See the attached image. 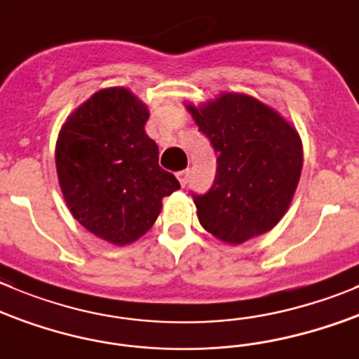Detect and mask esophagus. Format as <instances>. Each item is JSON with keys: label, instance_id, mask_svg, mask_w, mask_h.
<instances>
[{"label": "esophagus", "instance_id": "34e87169", "mask_svg": "<svg viewBox=\"0 0 359 359\" xmlns=\"http://www.w3.org/2000/svg\"><path fill=\"white\" fill-rule=\"evenodd\" d=\"M176 177L180 180V183H182V187H185L187 183H189V177H190V170L185 169V170H180V172L176 174Z\"/></svg>", "mask_w": 359, "mask_h": 359}]
</instances>
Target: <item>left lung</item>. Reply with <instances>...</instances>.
Returning <instances> with one entry per match:
<instances>
[{"label":"left lung","mask_w":359,"mask_h":359,"mask_svg":"<svg viewBox=\"0 0 359 359\" xmlns=\"http://www.w3.org/2000/svg\"><path fill=\"white\" fill-rule=\"evenodd\" d=\"M189 109L217 155L213 185L206 194L192 192L201 225L231 245L275 227L302 174L298 132L247 95L225 93L204 107Z\"/></svg>","instance_id":"obj_1"}]
</instances>
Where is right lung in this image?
Masks as SVG:
<instances>
[{"mask_svg": "<svg viewBox=\"0 0 359 359\" xmlns=\"http://www.w3.org/2000/svg\"><path fill=\"white\" fill-rule=\"evenodd\" d=\"M149 112L125 88L95 93L68 118L56 146L65 201L83 227L126 245L155 224L162 199L180 189L158 165V146L144 132Z\"/></svg>", "mask_w": 359, "mask_h": 359, "instance_id": "right-lung-1", "label": "right lung"}]
</instances>
